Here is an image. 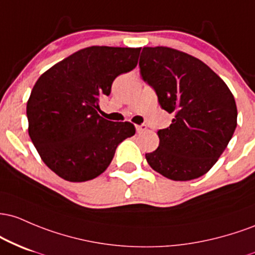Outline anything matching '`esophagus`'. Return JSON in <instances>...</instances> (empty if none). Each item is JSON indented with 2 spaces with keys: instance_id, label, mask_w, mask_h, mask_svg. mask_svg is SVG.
I'll return each mask as SVG.
<instances>
[{
  "instance_id": "34e87169",
  "label": "esophagus",
  "mask_w": 255,
  "mask_h": 255,
  "mask_svg": "<svg viewBox=\"0 0 255 255\" xmlns=\"http://www.w3.org/2000/svg\"><path fill=\"white\" fill-rule=\"evenodd\" d=\"M147 130V125H136V131L137 132H143V131Z\"/></svg>"
}]
</instances>
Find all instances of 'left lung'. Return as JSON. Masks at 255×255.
Instances as JSON below:
<instances>
[{
  "instance_id": "1",
  "label": "left lung",
  "mask_w": 255,
  "mask_h": 255,
  "mask_svg": "<svg viewBox=\"0 0 255 255\" xmlns=\"http://www.w3.org/2000/svg\"><path fill=\"white\" fill-rule=\"evenodd\" d=\"M143 81L172 113L158 131L159 147L145 154L154 171L172 181H190L212 168L237 125L234 95L201 60L167 47H145L139 58Z\"/></svg>"
}]
</instances>
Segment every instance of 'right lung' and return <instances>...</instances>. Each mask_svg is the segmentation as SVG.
Wrapping results in <instances>:
<instances>
[{
	"instance_id": "right-lung-1",
	"label": "right lung",
	"mask_w": 255,
	"mask_h": 255,
	"mask_svg": "<svg viewBox=\"0 0 255 255\" xmlns=\"http://www.w3.org/2000/svg\"><path fill=\"white\" fill-rule=\"evenodd\" d=\"M141 48L88 47L45 71L27 101L28 135L45 165L68 182L105 172L120 142L135 135L131 123L97 113L119 74L136 67Z\"/></svg>"
}]
</instances>
